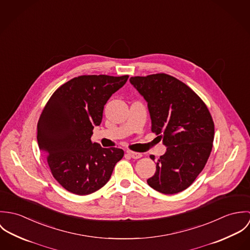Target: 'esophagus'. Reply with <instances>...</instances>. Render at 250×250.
Returning a JSON list of instances; mask_svg holds the SVG:
<instances>
[{
	"label": "esophagus",
	"instance_id": "obj_1",
	"mask_svg": "<svg viewBox=\"0 0 250 250\" xmlns=\"http://www.w3.org/2000/svg\"><path fill=\"white\" fill-rule=\"evenodd\" d=\"M127 154L133 159H140L143 157V155L141 153H137V152H133V151H127Z\"/></svg>",
	"mask_w": 250,
	"mask_h": 250
}]
</instances>
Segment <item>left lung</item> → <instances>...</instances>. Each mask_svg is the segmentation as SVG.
<instances>
[{
    "instance_id": "obj_1",
    "label": "left lung",
    "mask_w": 250,
    "mask_h": 250,
    "mask_svg": "<svg viewBox=\"0 0 250 250\" xmlns=\"http://www.w3.org/2000/svg\"><path fill=\"white\" fill-rule=\"evenodd\" d=\"M130 82L147 102L152 132L160 135L167 147L147 183L162 193H178L194 182L210 157L214 135L212 115L190 87L170 75L131 77ZM150 158L155 160L153 155Z\"/></svg>"
}]
</instances>
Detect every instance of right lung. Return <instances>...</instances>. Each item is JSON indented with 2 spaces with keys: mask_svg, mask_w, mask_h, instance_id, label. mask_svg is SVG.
<instances>
[{
  "mask_svg": "<svg viewBox=\"0 0 250 250\" xmlns=\"http://www.w3.org/2000/svg\"><path fill=\"white\" fill-rule=\"evenodd\" d=\"M129 76L83 75L61 85L43 108L37 123V143L59 184L78 195L104 187L124 156L120 148L91 143L109 97Z\"/></svg>",
  "mask_w": 250,
  "mask_h": 250,
  "instance_id": "right-lung-1",
  "label": "right lung"
}]
</instances>
